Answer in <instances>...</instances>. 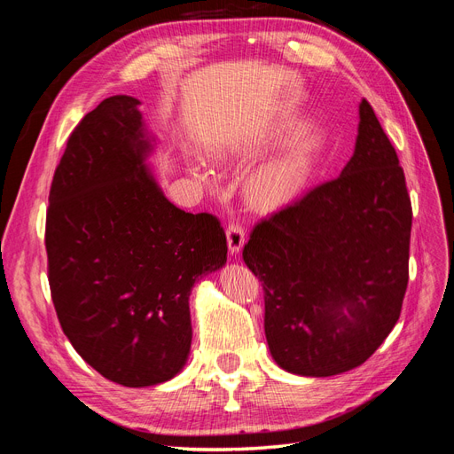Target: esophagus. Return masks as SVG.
Here are the masks:
<instances>
[{
	"mask_svg": "<svg viewBox=\"0 0 454 454\" xmlns=\"http://www.w3.org/2000/svg\"><path fill=\"white\" fill-rule=\"evenodd\" d=\"M246 242V235H244V229L242 225L231 222L227 227V246H229V252L231 254H240L242 246Z\"/></svg>",
	"mask_w": 454,
	"mask_h": 454,
	"instance_id": "esophagus-1",
	"label": "esophagus"
}]
</instances>
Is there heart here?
<instances>
[{
	"label": "heart",
	"mask_w": 454,
	"mask_h": 454,
	"mask_svg": "<svg viewBox=\"0 0 454 454\" xmlns=\"http://www.w3.org/2000/svg\"><path fill=\"white\" fill-rule=\"evenodd\" d=\"M225 155V153H222ZM195 172L202 177V180L210 182L212 172L204 167L202 162H195ZM310 170L309 157L305 149L295 147L290 149L287 153L278 157L277 160L269 162L267 167L261 168L248 184V195L250 200L263 210H274L294 199L301 187L305 185L307 176Z\"/></svg>",
	"instance_id": "1"
}]
</instances>
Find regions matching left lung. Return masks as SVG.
Returning a JSON list of instances; mask_svg holds the SVG:
<instances>
[{
	"instance_id": "1",
	"label": "left lung",
	"mask_w": 454,
	"mask_h": 454,
	"mask_svg": "<svg viewBox=\"0 0 454 454\" xmlns=\"http://www.w3.org/2000/svg\"><path fill=\"white\" fill-rule=\"evenodd\" d=\"M411 222L400 159L364 98L340 176L263 219L244 244V263L263 286L274 362L332 377L382 345L407 290Z\"/></svg>"
}]
</instances>
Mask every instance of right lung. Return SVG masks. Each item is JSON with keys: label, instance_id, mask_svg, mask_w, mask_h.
I'll return each mask as SVG.
<instances>
[{"label": "right lung", "instance_id": "add662e5", "mask_svg": "<svg viewBox=\"0 0 454 454\" xmlns=\"http://www.w3.org/2000/svg\"><path fill=\"white\" fill-rule=\"evenodd\" d=\"M140 100L109 96L67 138L49 193V286L62 332L122 387L167 382L191 350L189 294L227 261L212 214L160 191L145 159L155 138Z\"/></svg>", "mask_w": 454, "mask_h": 454}]
</instances>
